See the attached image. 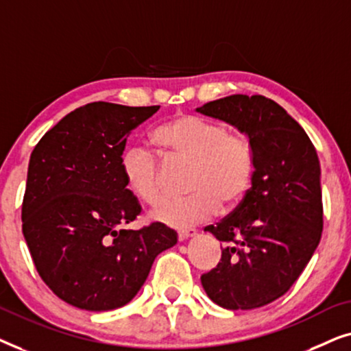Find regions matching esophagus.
Wrapping results in <instances>:
<instances>
[{
	"label": "esophagus",
	"instance_id": "1",
	"mask_svg": "<svg viewBox=\"0 0 351 351\" xmlns=\"http://www.w3.org/2000/svg\"><path fill=\"white\" fill-rule=\"evenodd\" d=\"M196 237V230L189 228V230H180L179 232V241H185V239H190Z\"/></svg>",
	"mask_w": 351,
	"mask_h": 351
}]
</instances>
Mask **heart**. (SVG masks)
<instances>
[{
	"label": "heart",
	"mask_w": 351,
	"mask_h": 351,
	"mask_svg": "<svg viewBox=\"0 0 351 351\" xmlns=\"http://www.w3.org/2000/svg\"><path fill=\"white\" fill-rule=\"evenodd\" d=\"M162 155L190 161L184 198H167L153 210V219L176 228H189L209 219L217 208L238 203L251 185L254 156L249 138L228 132L223 123L195 114H177L152 134ZM121 172L129 191L147 204L161 198L160 165L143 147L123 152Z\"/></svg>",
	"instance_id": "heart-1"
}]
</instances>
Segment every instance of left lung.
Wrapping results in <instances>:
<instances>
[{
  "label": "left lung",
  "mask_w": 351,
  "mask_h": 351,
  "mask_svg": "<svg viewBox=\"0 0 351 351\" xmlns=\"http://www.w3.org/2000/svg\"><path fill=\"white\" fill-rule=\"evenodd\" d=\"M196 112L237 128L249 138L254 156L244 199L228 217L204 228L223 249L201 285L222 308H258L291 289L319 244L318 155L300 124L263 95H228Z\"/></svg>",
  "instance_id": "left-lung-1"
}]
</instances>
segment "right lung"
Here are the masks:
<instances>
[{
  "instance_id": "1",
  "label": "right lung",
  "mask_w": 351,
  "mask_h": 351,
  "mask_svg": "<svg viewBox=\"0 0 351 351\" xmlns=\"http://www.w3.org/2000/svg\"><path fill=\"white\" fill-rule=\"evenodd\" d=\"M158 110L88 104L62 118L32 153L23 237L41 280L76 308L129 304L158 254L177 244L165 223L126 228L142 208L123 179L121 156L132 129Z\"/></svg>"
}]
</instances>
